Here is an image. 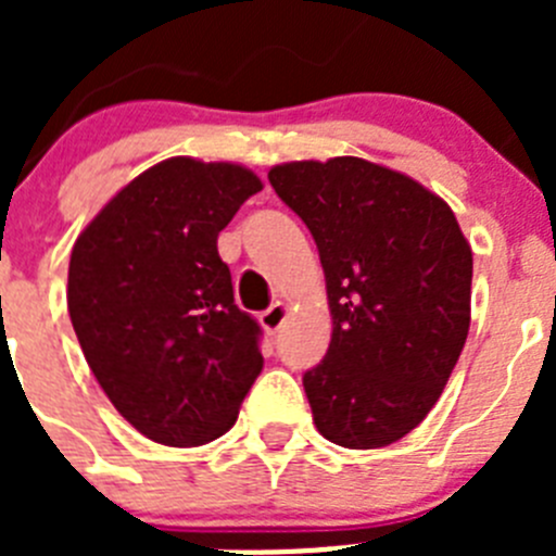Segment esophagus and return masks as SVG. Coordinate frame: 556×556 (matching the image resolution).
I'll return each mask as SVG.
<instances>
[{
  "label": "esophagus",
  "mask_w": 556,
  "mask_h": 556,
  "mask_svg": "<svg viewBox=\"0 0 556 556\" xmlns=\"http://www.w3.org/2000/svg\"><path fill=\"white\" fill-rule=\"evenodd\" d=\"M287 312H289L287 303L275 301L273 306L267 308V312H262V317H258V320H262V326L267 328L269 333H275V331H278V328L283 326V320H287Z\"/></svg>",
  "instance_id": "34e87169"
}]
</instances>
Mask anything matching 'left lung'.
Returning <instances> with one entry per match:
<instances>
[{"mask_svg": "<svg viewBox=\"0 0 556 556\" xmlns=\"http://www.w3.org/2000/svg\"><path fill=\"white\" fill-rule=\"evenodd\" d=\"M320 250L331 345L303 376L314 426L342 448H384L424 424L470 328L473 253L434 191L365 159L269 169Z\"/></svg>", "mask_w": 556, "mask_h": 556, "instance_id": "8db88e82", "label": "left lung"}]
</instances>
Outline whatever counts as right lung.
Listing matches in <instances>:
<instances>
[{"mask_svg":"<svg viewBox=\"0 0 556 556\" xmlns=\"http://www.w3.org/2000/svg\"><path fill=\"white\" fill-rule=\"evenodd\" d=\"M262 180L239 164L166 159L77 236L68 317L111 404L147 440L223 437L264 367L262 326L233 303L217 236Z\"/></svg>","mask_w":556,"mask_h":556,"instance_id":"1","label":"right lung"}]
</instances>
